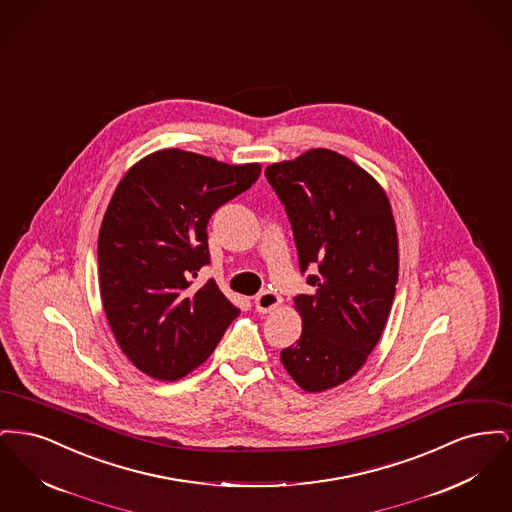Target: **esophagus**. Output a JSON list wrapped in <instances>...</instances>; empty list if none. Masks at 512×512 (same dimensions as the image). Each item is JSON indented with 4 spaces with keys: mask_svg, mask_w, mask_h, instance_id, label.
I'll use <instances>...</instances> for the list:
<instances>
[{
    "mask_svg": "<svg viewBox=\"0 0 512 512\" xmlns=\"http://www.w3.org/2000/svg\"><path fill=\"white\" fill-rule=\"evenodd\" d=\"M280 303H282L280 295L274 292L259 293V295L255 297V309H257L259 313H270V311H274L276 307H280Z\"/></svg>",
    "mask_w": 512,
    "mask_h": 512,
    "instance_id": "34e87169",
    "label": "esophagus"
}]
</instances>
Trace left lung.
Segmentation results:
<instances>
[{
  "label": "left lung",
  "mask_w": 512,
  "mask_h": 512,
  "mask_svg": "<svg viewBox=\"0 0 512 512\" xmlns=\"http://www.w3.org/2000/svg\"><path fill=\"white\" fill-rule=\"evenodd\" d=\"M265 174L286 205L299 267H318L313 292L293 299L303 330L280 361L301 390H330L361 370L390 317L399 274L390 199L363 167L324 147Z\"/></svg>",
  "instance_id": "8db88e82"
}]
</instances>
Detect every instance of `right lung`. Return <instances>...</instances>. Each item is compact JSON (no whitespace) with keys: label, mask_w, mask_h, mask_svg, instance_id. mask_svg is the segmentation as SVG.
<instances>
[{"label":"right lung","mask_w":512,"mask_h":512,"mask_svg":"<svg viewBox=\"0 0 512 512\" xmlns=\"http://www.w3.org/2000/svg\"><path fill=\"white\" fill-rule=\"evenodd\" d=\"M261 174L184 149H161L122 176L101 220L99 293L126 359L172 382L207 361L240 315L215 280L194 286L209 263L207 222Z\"/></svg>","instance_id":"obj_1"}]
</instances>
